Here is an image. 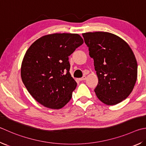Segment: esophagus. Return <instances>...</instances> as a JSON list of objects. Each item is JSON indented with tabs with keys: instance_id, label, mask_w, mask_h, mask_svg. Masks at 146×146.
<instances>
[{
	"instance_id": "esophagus-1",
	"label": "esophagus",
	"mask_w": 146,
	"mask_h": 146,
	"mask_svg": "<svg viewBox=\"0 0 146 146\" xmlns=\"http://www.w3.org/2000/svg\"><path fill=\"white\" fill-rule=\"evenodd\" d=\"M86 79V76H82V78H80V79H79V80H80V81H83V80H85Z\"/></svg>"
}]
</instances>
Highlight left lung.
<instances>
[{
    "label": "left lung",
    "instance_id": "1",
    "mask_svg": "<svg viewBox=\"0 0 146 146\" xmlns=\"http://www.w3.org/2000/svg\"><path fill=\"white\" fill-rule=\"evenodd\" d=\"M82 36L98 78L94 89L98 98L108 105L121 102L133 91L137 78V62L131 48L109 33H87Z\"/></svg>",
    "mask_w": 146,
    "mask_h": 146
}]
</instances>
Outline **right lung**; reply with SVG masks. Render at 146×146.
I'll return each instance as SVG.
<instances>
[{
	"label": "right lung",
	"instance_id": "right-lung-1",
	"mask_svg": "<svg viewBox=\"0 0 146 146\" xmlns=\"http://www.w3.org/2000/svg\"><path fill=\"white\" fill-rule=\"evenodd\" d=\"M84 43L77 34L44 36L23 57L21 76L29 93L40 104L59 109L69 102L77 84L70 73L69 56Z\"/></svg>",
	"mask_w": 146,
	"mask_h": 146
}]
</instances>
